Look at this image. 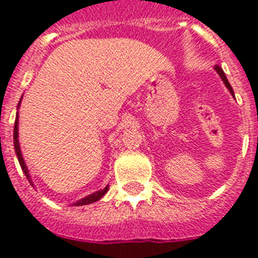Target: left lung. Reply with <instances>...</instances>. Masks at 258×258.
<instances>
[{"label":"left lung","mask_w":258,"mask_h":258,"mask_svg":"<svg viewBox=\"0 0 258 258\" xmlns=\"http://www.w3.org/2000/svg\"><path fill=\"white\" fill-rule=\"evenodd\" d=\"M214 71L217 72L218 76H220V77H221L222 82H224V84H225V86H226V88H228V90H229V92H230V94H232V96L234 97V92H233V89H232V86H230L229 81H228V78H226V76H225V73H224V71H222L221 68L218 67V65H216V67H214Z\"/></svg>","instance_id":"left-lung-1"}]
</instances>
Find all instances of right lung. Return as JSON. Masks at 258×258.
<instances>
[{"label":"right lung","mask_w":258,"mask_h":258,"mask_svg":"<svg viewBox=\"0 0 258 258\" xmlns=\"http://www.w3.org/2000/svg\"><path fill=\"white\" fill-rule=\"evenodd\" d=\"M20 105H21V100H20V102H18L17 110H18V108H20ZM13 140H14V150H16V154H17L18 162H20V165H21L22 172L25 173V176H26V178L29 180V182L32 184V186H34V184L32 182V177H30V174H29L28 166H26V164H25L24 157H22L21 148H20V141H18V112H17V114H16V122H14ZM108 189H109V185H106L104 189H100V190L94 191V193H92V195L86 196V197H84V199L78 200V201L73 203V207H81V205H88V204L96 203V201H98V200L102 199V196H104L105 193L108 191Z\"/></svg>","instance_id":"obj_1"}]
</instances>
